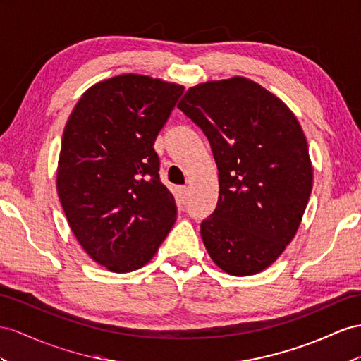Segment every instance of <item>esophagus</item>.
Wrapping results in <instances>:
<instances>
[{"instance_id":"1","label":"esophagus","mask_w":361,"mask_h":361,"mask_svg":"<svg viewBox=\"0 0 361 361\" xmlns=\"http://www.w3.org/2000/svg\"><path fill=\"white\" fill-rule=\"evenodd\" d=\"M177 197L180 200V202H184L188 198V188L186 186H180L177 188Z\"/></svg>"}]
</instances>
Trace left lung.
<instances>
[{
  "instance_id": "obj_1",
  "label": "left lung",
  "mask_w": 361,
  "mask_h": 361,
  "mask_svg": "<svg viewBox=\"0 0 361 361\" xmlns=\"http://www.w3.org/2000/svg\"><path fill=\"white\" fill-rule=\"evenodd\" d=\"M178 108L206 134L218 166V204L201 223L207 253L232 276L261 273L293 241L311 195L302 126L279 97L241 76L189 88Z\"/></svg>"
}]
</instances>
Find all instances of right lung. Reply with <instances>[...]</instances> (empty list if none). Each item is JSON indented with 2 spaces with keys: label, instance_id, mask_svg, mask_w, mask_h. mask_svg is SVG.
Masks as SVG:
<instances>
[{
  "label": "right lung",
  "instance_id": "right-lung-1",
  "mask_svg": "<svg viewBox=\"0 0 361 361\" xmlns=\"http://www.w3.org/2000/svg\"><path fill=\"white\" fill-rule=\"evenodd\" d=\"M184 91L143 75L88 88L63 129L56 188L71 232L114 273L149 262L177 219L154 142Z\"/></svg>",
  "mask_w": 361,
  "mask_h": 361
}]
</instances>
